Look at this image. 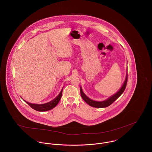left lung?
Listing matches in <instances>:
<instances>
[{
    "instance_id": "obj_1",
    "label": "left lung",
    "mask_w": 152,
    "mask_h": 152,
    "mask_svg": "<svg viewBox=\"0 0 152 152\" xmlns=\"http://www.w3.org/2000/svg\"><path fill=\"white\" fill-rule=\"evenodd\" d=\"M127 72H128V69H127V71H126L125 80L122 87H121V88L118 90V92H116L115 94H114L113 95H112V96L109 97L108 98H107V99H105L104 101H94V100H92V99H90L84 93V92L83 91L81 86V87H80V92H81V97L86 101V102L89 105H90L91 107H95V108H99L108 107L110 105H111L115 100H116L122 94V93L124 92L126 86V84H127V80H128V73H127Z\"/></svg>"
}]
</instances>
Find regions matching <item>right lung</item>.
Wrapping results in <instances>:
<instances>
[{"label": "right lung", "mask_w": 152, "mask_h": 152, "mask_svg": "<svg viewBox=\"0 0 152 152\" xmlns=\"http://www.w3.org/2000/svg\"><path fill=\"white\" fill-rule=\"evenodd\" d=\"M63 89H61V92L60 94L52 101L45 103L43 104H31L30 102H28L26 101H24L30 107L37 111H40V112H44V111H47L49 110H51L53 108H54L56 105L58 104L60 100L61 99V96H62V93H63Z\"/></svg>", "instance_id": "right-lung-1"}]
</instances>
